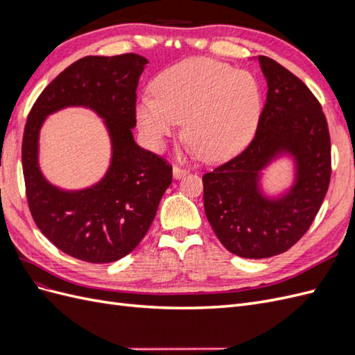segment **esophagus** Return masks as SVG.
Here are the masks:
<instances>
[{
  "label": "esophagus",
  "instance_id": "esophagus-1",
  "mask_svg": "<svg viewBox=\"0 0 355 355\" xmlns=\"http://www.w3.org/2000/svg\"><path fill=\"white\" fill-rule=\"evenodd\" d=\"M187 173H188V170H187V168H182V167H178V166H175V167H173V178H175V179L184 178Z\"/></svg>",
  "mask_w": 355,
  "mask_h": 355
}]
</instances>
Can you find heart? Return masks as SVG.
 <instances>
[{
    "label": "heart",
    "instance_id": "1",
    "mask_svg": "<svg viewBox=\"0 0 355 355\" xmlns=\"http://www.w3.org/2000/svg\"><path fill=\"white\" fill-rule=\"evenodd\" d=\"M154 96H144L136 116L153 149L159 151L179 123L191 141V153L219 163L249 144L262 110L261 85L254 75L211 59H188L161 72Z\"/></svg>",
    "mask_w": 355,
    "mask_h": 355
}]
</instances>
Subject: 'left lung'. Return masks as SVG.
Masks as SVG:
<instances>
[{
    "label": "left lung",
    "instance_id": "obj_1",
    "mask_svg": "<svg viewBox=\"0 0 355 355\" xmlns=\"http://www.w3.org/2000/svg\"><path fill=\"white\" fill-rule=\"evenodd\" d=\"M266 78V102L256 135L241 154L202 176L204 210L225 249L247 259L284 253L309 230L331 175L330 135L321 105L280 63L257 58ZM292 155L295 184L277 199L259 188L260 171Z\"/></svg>",
    "mask_w": 355,
    "mask_h": 355
}]
</instances>
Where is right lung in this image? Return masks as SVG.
Segmentation results:
<instances>
[{
	"label": "right lung",
	"mask_w": 355,
	"mask_h": 355,
	"mask_svg": "<svg viewBox=\"0 0 355 355\" xmlns=\"http://www.w3.org/2000/svg\"><path fill=\"white\" fill-rule=\"evenodd\" d=\"M146 63L135 53L83 58L42 90L28 115L22 166L31 214L59 250L80 261L110 263L135 250L171 184V166L139 146L132 133L136 89ZM67 105H85L102 116L113 145L104 179L81 191L51 186L37 166L39 128L47 114Z\"/></svg>",
	"instance_id": "right-lung-1"
}]
</instances>
